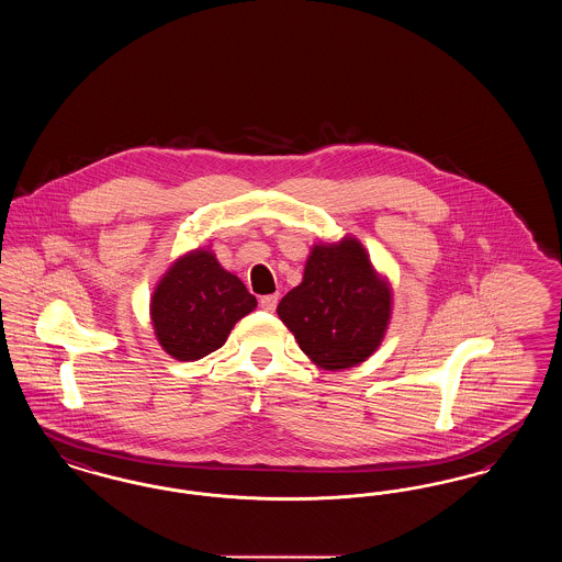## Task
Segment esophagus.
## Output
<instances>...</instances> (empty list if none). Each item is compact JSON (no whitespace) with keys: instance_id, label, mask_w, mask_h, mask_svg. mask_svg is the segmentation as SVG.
<instances>
[{"instance_id":"obj_1","label":"esophagus","mask_w":562,"mask_h":562,"mask_svg":"<svg viewBox=\"0 0 562 562\" xmlns=\"http://www.w3.org/2000/svg\"><path fill=\"white\" fill-rule=\"evenodd\" d=\"M259 305H261L266 312H273V310L278 307V294H266V296H261Z\"/></svg>"}]
</instances>
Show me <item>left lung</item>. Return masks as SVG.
Masks as SVG:
<instances>
[{
	"label": "left lung",
	"instance_id": "left-lung-1",
	"mask_svg": "<svg viewBox=\"0 0 562 562\" xmlns=\"http://www.w3.org/2000/svg\"><path fill=\"white\" fill-rule=\"evenodd\" d=\"M390 289L360 241L314 246L303 282L278 305L299 348L328 371L349 369L379 348L390 321Z\"/></svg>",
	"mask_w": 562,
	"mask_h": 562
}]
</instances>
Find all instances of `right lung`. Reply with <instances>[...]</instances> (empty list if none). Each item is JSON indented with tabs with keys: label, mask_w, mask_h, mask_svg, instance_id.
Instances as JSON below:
<instances>
[{
	"label": "right lung",
	"mask_w": 562,
	"mask_h": 562,
	"mask_svg": "<svg viewBox=\"0 0 562 562\" xmlns=\"http://www.w3.org/2000/svg\"><path fill=\"white\" fill-rule=\"evenodd\" d=\"M255 305L257 299L238 276L221 268L211 252L195 250L161 278L151 299V318L161 348L191 362L221 348L234 324Z\"/></svg>",
	"instance_id": "1"
}]
</instances>
